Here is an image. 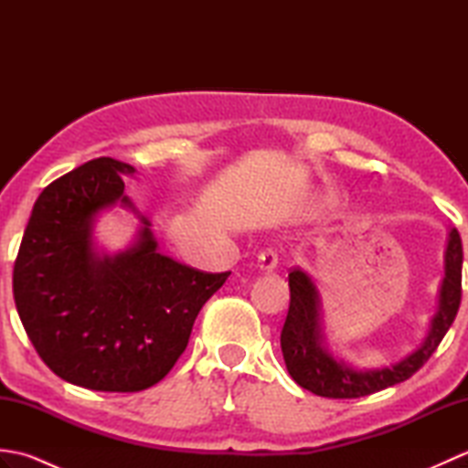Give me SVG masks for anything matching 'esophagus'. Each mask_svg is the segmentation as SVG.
<instances>
[{
	"label": "esophagus",
	"mask_w": 468,
	"mask_h": 468,
	"mask_svg": "<svg viewBox=\"0 0 468 468\" xmlns=\"http://www.w3.org/2000/svg\"><path fill=\"white\" fill-rule=\"evenodd\" d=\"M277 265V253L271 250V247H267L260 255H257V267H260L261 271H271L275 270Z\"/></svg>",
	"instance_id": "1"
}]
</instances>
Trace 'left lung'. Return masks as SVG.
<instances>
[{
	"instance_id": "obj_1",
	"label": "left lung",
	"mask_w": 468,
	"mask_h": 468,
	"mask_svg": "<svg viewBox=\"0 0 468 468\" xmlns=\"http://www.w3.org/2000/svg\"><path fill=\"white\" fill-rule=\"evenodd\" d=\"M287 280H290V310H287L282 330V352L287 372L305 390L324 396V399H362V396L409 380L429 362V357L449 332L463 295L461 235L456 229H452L449 235L439 312L432 317L424 344L410 356H406L402 362L390 367H380V370L362 372L334 360L322 347L320 300H317L315 285L302 270H292Z\"/></svg>"
}]
</instances>
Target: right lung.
Listing matches in <instances>:
<instances>
[{
    "label": "right lung",
    "mask_w": 468,
    "mask_h": 468,
    "mask_svg": "<svg viewBox=\"0 0 468 468\" xmlns=\"http://www.w3.org/2000/svg\"><path fill=\"white\" fill-rule=\"evenodd\" d=\"M126 163L101 156L49 183L32 208L14 265V300L37 356L62 380L141 392L185 352L201 307L231 271L207 273L156 251L144 229L114 257L92 250V221L121 201Z\"/></svg>",
    "instance_id": "1"
}]
</instances>
